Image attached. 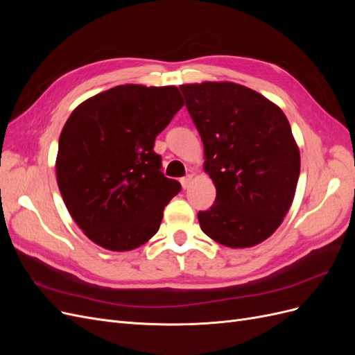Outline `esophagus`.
Segmentation results:
<instances>
[{
    "instance_id": "34e87169",
    "label": "esophagus",
    "mask_w": 355,
    "mask_h": 355,
    "mask_svg": "<svg viewBox=\"0 0 355 355\" xmlns=\"http://www.w3.org/2000/svg\"><path fill=\"white\" fill-rule=\"evenodd\" d=\"M191 182H192V176H191V175H188V176H185V178H182V179H180V184H182V188H184V189L189 188V185H191Z\"/></svg>"
}]
</instances>
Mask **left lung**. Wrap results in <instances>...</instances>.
<instances>
[{
  "label": "left lung",
  "instance_id": "left-lung-1",
  "mask_svg": "<svg viewBox=\"0 0 355 355\" xmlns=\"http://www.w3.org/2000/svg\"><path fill=\"white\" fill-rule=\"evenodd\" d=\"M204 145L216 200L198 211L202 232L227 247H252L280 227L295 197L299 149L284 112L235 83L180 85Z\"/></svg>",
  "mask_w": 355,
  "mask_h": 355
}]
</instances>
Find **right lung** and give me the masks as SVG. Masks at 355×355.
I'll list each match as a JSON object with an SVG mask.
<instances>
[{
  "label": "right lung",
  "instance_id": "right-lung-1",
  "mask_svg": "<svg viewBox=\"0 0 355 355\" xmlns=\"http://www.w3.org/2000/svg\"><path fill=\"white\" fill-rule=\"evenodd\" d=\"M182 106L175 85H116L78 105L63 125L60 194L75 223L103 249L133 250L157 234L182 187L163 175L154 142Z\"/></svg>",
  "mask_w": 355,
  "mask_h": 355
}]
</instances>
